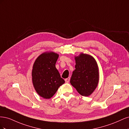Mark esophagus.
Segmentation results:
<instances>
[{
  "instance_id": "1",
  "label": "esophagus",
  "mask_w": 129,
  "mask_h": 129,
  "mask_svg": "<svg viewBox=\"0 0 129 129\" xmlns=\"http://www.w3.org/2000/svg\"><path fill=\"white\" fill-rule=\"evenodd\" d=\"M69 81H70V78L69 77H68V78H67V79H65V82L66 83H68Z\"/></svg>"
}]
</instances>
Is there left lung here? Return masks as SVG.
Listing matches in <instances>:
<instances>
[{
	"instance_id": "8db88e82",
	"label": "left lung",
	"mask_w": 129,
	"mask_h": 129,
	"mask_svg": "<svg viewBox=\"0 0 129 129\" xmlns=\"http://www.w3.org/2000/svg\"><path fill=\"white\" fill-rule=\"evenodd\" d=\"M75 69L71 79V84L83 96H89L94 91L99 82V69L93 56L81 53L75 56Z\"/></svg>"
}]
</instances>
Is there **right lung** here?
Wrapping results in <instances>:
<instances>
[{
    "mask_svg": "<svg viewBox=\"0 0 129 129\" xmlns=\"http://www.w3.org/2000/svg\"><path fill=\"white\" fill-rule=\"evenodd\" d=\"M58 54L53 52L42 53L35 61L32 71L33 87L39 95L49 99L65 81L55 67Z\"/></svg>",
    "mask_w": 129,
    "mask_h": 129,
    "instance_id": "obj_1",
    "label": "right lung"
}]
</instances>
